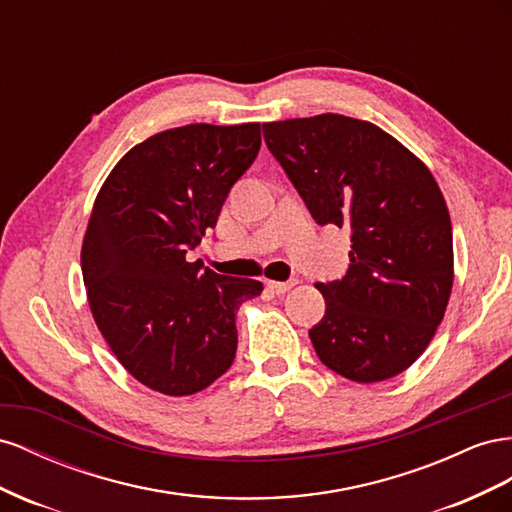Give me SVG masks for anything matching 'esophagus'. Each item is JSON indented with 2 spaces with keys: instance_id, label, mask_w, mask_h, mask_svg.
I'll use <instances>...</instances> for the list:
<instances>
[{
  "instance_id": "1",
  "label": "esophagus",
  "mask_w": 512,
  "mask_h": 512,
  "mask_svg": "<svg viewBox=\"0 0 512 512\" xmlns=\"http://www.w3.org/2000/svg\"><path fill=\"white\" fill-rule=\"evenodd\" d=\"M296 283L294 281H287V283H281V281H268V291L270 294H274V296H281V294H285V291H289L291 287H294Z\"/></svg>"
}]
</instances>
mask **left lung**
I'll return each mask as SVG.
<instances>
[{"instance_id":"1","label":"left lung","mask_w":512,"mask_h":512,"mask_svg":"<svg viewBox=\"0 0 512 512\" xmlns=\"http://www.w3.org/2000/svg\"><path fill=\"white\" fill-rule=\"evenodd\" d=\"M264 139L317 225H349L343 279L317 283L309 330L328 369L352 382L403 373L431 343L452 289V227L427 165L382 128L321 113L264 124Z\"/></svg>"}]
</instances>
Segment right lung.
Instances as JSON below:
<instances>
[{
    "instance_id": "obj_1",
    "label": "right lung",
    "mask_w": 512,
    "mask_h": 512,
    "mask_svg": "<svg viewBox=\"0 0 512 512\" xmlns=\"http://www.w3.org/2000/svg\"><path fill=\"white\" fill-rule=\"evenodd\" d=\"M259 148L257 122L163 130L122 156L94 201L81 248L87 300L115 358L156 392L195 394L236 358V313L264 285L186 253Z\"/></svg>"
}]
</instances>
